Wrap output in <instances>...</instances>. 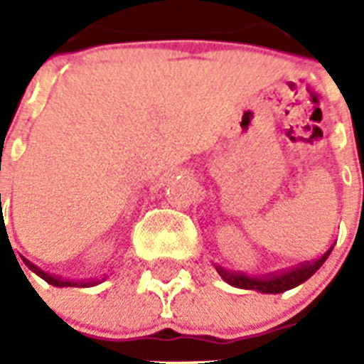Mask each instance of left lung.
Listing matches in <instances>:
<instances>
[{
    "instance_id": "left-lung-1",
    "label": "left lung",
    "mask_w": 364,
    "mask_h": 364,
    "mask_svg": "<svg viewBox=\"0 0 364 364\" xmlns=\"http://www.w3.org/2000/svg\"><path fill=\"white\" fill-rule=\"evenodd\" d=\"M334 245H331L328 251L319 257V259L311 260V262H304V264L296 266V268H291L287 272H282V274H276V276H247V274H240V272H232L223 268V266H215L217 274L232 287L238 289H249V291H259V293L264 294H277L285 293L289 289L296 287L300 283H304L306 279H310L314 274H316L319 268L323 266V262L328 259V255L333 251Z\"/></svg>"
}]
</instances>
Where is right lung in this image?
Wrapping results in <instances>:
<instances>
[{
	"mask_svg": "<svg viewBox=\"0 0 364 364\" xmlns=\"http://www.w3.org/2000/svg\"><path fill=\"white\" fill-rule=\"evenodd\" d=\"M26 266L30 268L31 272H36L37 276L45 279L47 283L54 285V287H92V285H98V282H70V279H60V277L53 276V274H47V272H43L41 268H37L36 264H31L30 260H26Z\"/></svg>",
	"mask_w": 364,
	"mask_h": 364,
	"instance_id": "right-lung-1",
	"label": "right lung"
}]
</instances>
